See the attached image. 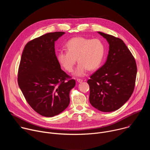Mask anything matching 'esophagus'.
<instances>
[{"mask_svg": "<svg viewBox=\"0 0 150 150\" xmlns=\"http://www.w3.org/2000/svg\"><path fill=\"white\" fill-rule=\"evenodd\" d=\"M76 81H77L78 82L81 83V82H82L83 81V79H79V78H78V79H76Z\"/></svg>", "mask_w": 150, "mask_h": 150, "instance_id": "34e87169", "label": "esophagus"}]
</instances>
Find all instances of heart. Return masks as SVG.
Returning <instances> with one entry per match:
<instances>
[{"instance_id":"obj_1","label":"heart","mask_w":150,"mask_h":150,"mask_svg":"<svg viewBox=\"0 0 150 150\" xmlns=\"http://www.w3.org/2000/svg\"><path fill=\"white\" fill-rule=\"evenodd\" d=\"M67 51H60L57 54L60 65L69 72H72L77 58L79 62L75 75L82 76L88 69L94 71L101 65L105 54V46L100 39L74 37L65 45Z\"/></svg>"}]
</instances>
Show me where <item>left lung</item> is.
I'll list each match as a JSON object with an SVG mask.
<instances>
[{
    "mask_svg": "<svg viewBox=\"0 0 150 150\" xmlns=\"http://www.w3.org/2000/svg\"><path fill=\"white\" fill-rule=\"evenodd\" d=\"M109 44V54L104 65L88 80L90 103L103 112L115 111L133 93L137 73L135 60L123 40L98 32Z\"/></svg>",
    "mask_w": 150,
    "mask_h": 150,
    "instance_id": "left-lung-1",
    "label": "left lung"
}]
</instances>
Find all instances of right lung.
<instances>
[{
  "instance_id": "1",
  "label": "right lung",
  "mask_w": 150,
  "mask_h": 150,
  "mask_svg": "<svg viewBox=\"0 0 150 150\" xmlns=\"http://www.w3.org/2000/svg\"><path fill=\"white\" fill-rule=\"evenodd\" d=\"M65 33H49L29 41L21 59L19 87L29 105L45 117L57 115L68 108L70 91L76 83L61 69L55 54L54 42Z\"/></svg>"
}]
</instances>
